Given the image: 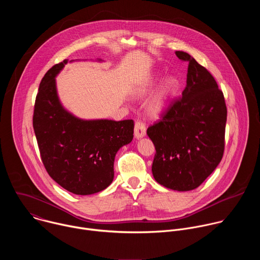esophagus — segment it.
Listing matches in <instances>:
<instances>
[{
    "mask_svg": "<svg viewBox=\"0 0 260 260\" xmlns=\"http://www.w3.org/2000/svg\"><path fill=\"white\" fill-rule=\"evenodd\" d=\"M146 135V125L141 121H136L135 123V137L141 139Z\"/></svg>",
    "mask_w": 260,
    "mask_h": 260,
    "instance_id": "34e87169",
    "label": "esophagus"
}]
</instances>
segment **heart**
Here are the masks:
<instances>
[{"label": "heart", "instance_id": "b5f03b06", "mask_svg": "<svg viewBox=\"0 0 260 260\" xmlns=\"http://www.w3.org/2000/svg\"><path fill=\"white\" fill-rule=\"evenodd\" d=\"M157 80L158 79L155 77L150 81H148V83L146 84V87H144L141 90V93L144 94L147 91H149L155 85ZM177 89H178V80L175 77H168L167 79H165L161 86L159 87L155 95L152 98L149 105H148V111H149V113L153 116L160 115L167 109L172 96L175 94Z\"/></svg>", "mask_w": 260, "mask_h": 260}]
</instances>
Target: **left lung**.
<instances>
[{"label": "left lung", "instance_id": "left-lung-1", "mask_svg": "<svg viewBox=\"0 0 260 260\" xmlns=\"http://www.w3.org/2000/svg\"><path fill=\"white\" fill-rule=\"evenodd\" d=\"M176 55L188 61L186 87L147 135L156 150L152 164L156 182L188 191L199 187L223 156L228 110L211 73L186 52Z\"/></svg>", "mask_w": 260, "mask_h": 260}]
</instances>
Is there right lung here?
I'll use <instances>...</instances> for the list:
<instances>
[{
  "label": "right lung",
  "instance_id": "add662e5",
  "mask_svg": "<svg viewBox=\"0 0 260 260\" xmlns=\"http://www.w3.org/2000/svg\"><path fill=\"white\" fill-rule=\"evenodd\" d=\"M67 62L64 59L54 64L42 78L32 126L49 176L66 190L88 196L112 183L115 155L132 142L134 121L83 120L68 112L59 102L55 83Z\"/></svg>",
  "mask_w": 260,
  "mask_h": 260
}]
</instances>
